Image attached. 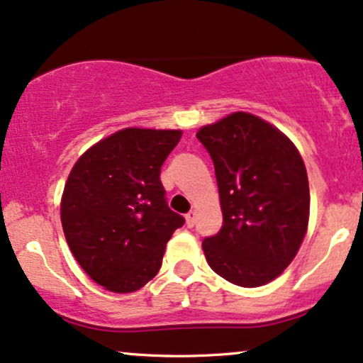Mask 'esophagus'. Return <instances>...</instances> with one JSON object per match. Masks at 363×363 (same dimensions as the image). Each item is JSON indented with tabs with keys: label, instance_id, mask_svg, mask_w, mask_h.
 <instances>
[{
	"label": "esophagus",
	"instance_id": "esophagus-1",
	"mask_svg": "<svg viewBox=\"0 0 363 363\" xmlns=\"http://www.w3.org/2000/svg\"><path fill=\"white\" fill-rule=\"evenodd\" d=\"M186 224H187V227H192L196 224V212L194 211H189L186 214Z\"/></svg>",
	"mask_w": 363,
	"mask_h": 363
}]
</instances>
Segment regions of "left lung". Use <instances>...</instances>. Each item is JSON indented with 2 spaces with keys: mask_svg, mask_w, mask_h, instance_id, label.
Returning <instances> with one entry per match:
<instances>
[{
  "mask_svg": "<svg viewBox=\"0 0 363 363\" xmlns=\"http://www.w3.org/2000/svg\"><path fill=\"white\" fill-rule=\"evenodd\" d=\"M214 162L222 222L202 240L211 269L240 287L274 280L307 232L311 194L291 139L257 116L234 113L196 134Z\"/></svg>",
  "mask_w": 363,
  "mask_h": 363,
  "instance_id": "8db88e82",
  "label": "left lung"
}]
</instances>
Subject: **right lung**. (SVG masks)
<instances>
[{
	"mask_svg": "<svg viewBox=\"0 0 363 363\" xmlns=\"http://www.w3.org/2000/svg\"><path fill=\"white\" fill-rule=\"evenodd\" d=\"M181 131L129 128L88 149L67 177L61 222L67 245L96 284L139 291L159 272L184 217L169 209L161 167Z\"/></svg>",
	"mask_w": 363,
	"mask_h": 363,
	"instance_id": "obj_1",
	"label": "right lung"
}]
</instances>
